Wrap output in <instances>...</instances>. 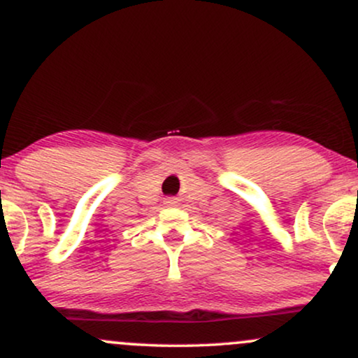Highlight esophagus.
I'll return each mask as SVG.
<instances>
[{
  "label": "esophagus",
  "instance_id": "esophagus-1",
  "mask_svg": "<svg viewBox=\"0 0 358 358\" xmlns=\"http://www.w3.org/2000/svg\"><path fill=\"white\" fill-rule=\"evenodd\" d=\"M166 203H168V205H171V203H175V200H166Z\"/></svg>",
  "mask_w": 358,
  "mask_h": 358
}]
</instances>
